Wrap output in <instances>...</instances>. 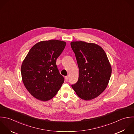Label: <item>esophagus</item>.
I'll return each mask as SVG.
<instances>
[{
	"label": "esophagus",
	"instance_id": "obj_1",
	"mask_svg": "<svg viewBox=\"0 0 134 134\" xmlns=\"http://www.w3.org/2000/svg\"><path fill=\"white\" fill-rule=\"evenodd\" d=\"M65 81L66 82H68V76H66L65 77Z\"/></svg>",
	"mask_w": 134,
	"mask_h": 134
}]
</instances>
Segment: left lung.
I'll return each instance as SVG.
<instances>
[{"instance_id": "1", "label": "left lung", "mask_w": 134, "mask_h": 134, "mask_svg": "<svg viewBox=\"0 0 134 134\" xmlns=\"http://www.w3.org/2000/svg\"><path fill=\"white\" fill-rule=\"evenodd\" d=\"M70 45L79 70L78 80L71 87L80 98L92 100L107 87L112 74L111 65L99 45L83 41L71 42Z\"/></svg>"}]
</instances>
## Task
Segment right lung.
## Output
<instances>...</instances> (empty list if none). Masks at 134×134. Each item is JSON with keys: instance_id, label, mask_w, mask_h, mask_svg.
<instances>
[{"instance_id": "obj_1", "label": "right lung", "mask_w": 134, "mask_h": 134, "mask_svg": "<svg viewBox=\"0 0 134 134\" xmlns=\"http://www.w3.org/2000/svg\"><path fill=\"white\" fill-rule=\"evenodd\" d=\"M66 43L52 40L35 44L23 60L21 72L23 84L29 93L42 101L52 99L64 83L56 65Z\"/></svg>"}]
</instances>
